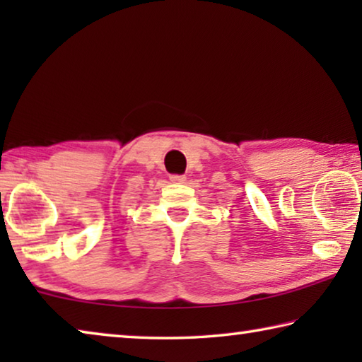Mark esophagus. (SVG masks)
<instances>
[{
	"label": "esophagus",
	"instance_id": "esophagus-1",
	"mask_svg": "<svg viewBox=\"0 0 362 362\" xmlns=\"http://www.w3.org/2000/svg\"><path fill=\"white\" fill-rule=\"evenodd\" d=\"M187 177L185 175H170V182L174 183H185Z\"/></svg>",
	"mask_w": 362,
	"mask_h": 362
}]
</instances>
